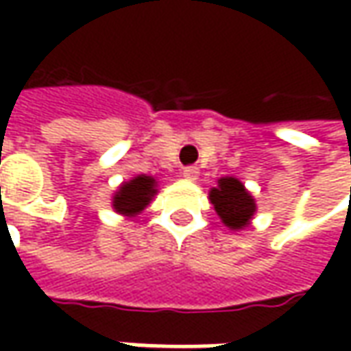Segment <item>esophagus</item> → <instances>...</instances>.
Masks as SVG:
<instances>
[{"instance_id":"obj_1","label":"esophagus","mask_w":351,"mask_h":351,"mask_svg":"<svg viewBox=\"0 0 351 351\" xmlns=\"http://www.w3.org/2000/svg\"><path fill=\"white\" fill-rule=\"evenodd\" d=\"M183 178H185V180H189V182H195L197 178H199V168H195V166H187V168H183Z\"/></svg>"}]
</instances>
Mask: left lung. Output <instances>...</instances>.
<instances>
[{"mask_svg":"<svg viewBox=\"0 0 351 351\" xmlns=\"http://www.w3.org/2000/svg\"><path fill=\"white\" fill-rule=\"evenodd\" d=\"M209 201L221 223L234 232L246 230L258 210L254 195L244 187V183L232 176L217 180V187H210Z\"/></svg>","mask_w":351,"mask_h":351,"instance_id":"obj_1","label":"left lung"}]
</instances>
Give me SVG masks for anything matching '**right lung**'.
Listing matches in <instances>:
<instances>
[{
	"instance_id": "obj_1",
	"label": "right lung",
	"mask_w": 351,
	"mask_h": 351,
	"mask_svg": "<svg viewBox=\"0 0 351 351\" xmlns=\"http://www.w3.org/2000/svg\"><path fill=\"white\" fill-rule=\"evenodd\" d=\"M158 193V182L152 176L138 173L132 180L123 182L111 199V207L125 219H136L142 210L150 205Z\"/></svg>"
}]
</instances>
